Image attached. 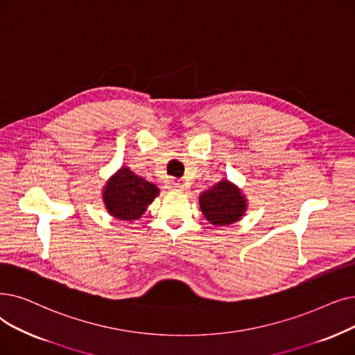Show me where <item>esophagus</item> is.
Returning <instances> with one entry per match:
<instances>
[{
	"instance_id": "1",
	"label": "esophagus",
	"mask_w": 355,
	"mask_h": 355,
	"mask_svg": "<svg viewBox=\"0 0 355 355\" xmlns=\"http://www.w3.org/2000/svg\"><path fill=\"white\" fill-rule=\"evenodd\" d=\"M168 187L171 190H175V191H184V189H186V184L177 182V181H168Z\"/></svg>"
}]
</instances>
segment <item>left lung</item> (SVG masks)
Returning a JSON list of instances; mask_svg holds the SVG:
<instances>
[{"mask_svg": "<svg viewBox=\"0 0 355 355\" xmlns=\"http://www.w3.org/2000/svg\"><path fill=\"white\" fill-rule=\"evenodd\" d=\"M200 209L214 226H226L238 222L246 211V198L241 190L227 180L200 194Z\"/></svg>", "mask_w": 355, "mask_h": 355, "instance_id": "8db88e82", "label": "left lung"}]
</instances>
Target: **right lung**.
Returning a JSON list of instances; mask_svg holds the SVG:
<instances>
[{
    "label": "right lung",
    "instance_id": "1",
    "mask_svg": "<svg viewBox=\"0 0 355 355\" xmlns=\"http://www.w3.org/2000/svg\"><path fill=\"white\" fill-rule=\"evenodd\" d=\"M159 194V189L123 166L107 181L103 190L105 209L119 220H136Z\"/></svg>",
    "mask_w": 355,
    "mask_h": 355
}]
</instances>
